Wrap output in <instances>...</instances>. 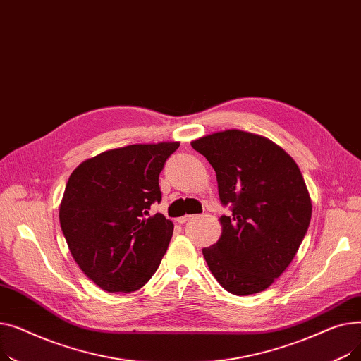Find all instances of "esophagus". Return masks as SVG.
Returning <instances> with one entry per match:
<instances>
[{"label":"esophagus","mask_w":361,"mask_h":361,"mask_svg":"<svg viewBox=\"0 0 361 361\" xmlns=\"http://www.w3.org/2000/svg\"><path fill=\"white\" fill-rule=\"evenodd\" d=\"M192 218H193V215H184V216L178 218L177 222H178V224H184V222H187V221H190Z\"/></svg>","instance_id":"1"}]
</instances>
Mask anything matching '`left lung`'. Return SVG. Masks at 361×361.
I'll use <instances>...</instances> for the list:
<instances>
[{
    "mask_svg": "<svg viewBox=\"0 0 361 361\" xmlns=\"http://www.w3.org/2000/svg\"><path fill=\"white\" fill-rule=\"evenodd\" d=\"M192 146L214 166L222 206V235L203 249L212 275L235 295L267 290L305 238L312 202L294 159L267 137L226 130Z\"/></svg>",
    "mask_w": 361,
    "mask_h": 361,
    "instance_id": "obj_1",
    "label": "left lung"
}]
</instances>
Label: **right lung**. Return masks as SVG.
Here are the masks:
<instances>
[{
  "label": "right lung",
  "instance_id": "add662e5",
  "mask_svg": "<svg viewBox=\"0 0 361 361\" xmlns=\"http://www.w3.org/2000/svg\"><path fill=\"white\" fill-rule=\"evenodd\" d=\"M178 142L130 145L82 162L66 185L61 230L85 275L108 293L142 288L159 268L174 225L150 206Z\"/></svg>",
  "mask_w": 361,
  "mask_h": 361
}]
</instances>
